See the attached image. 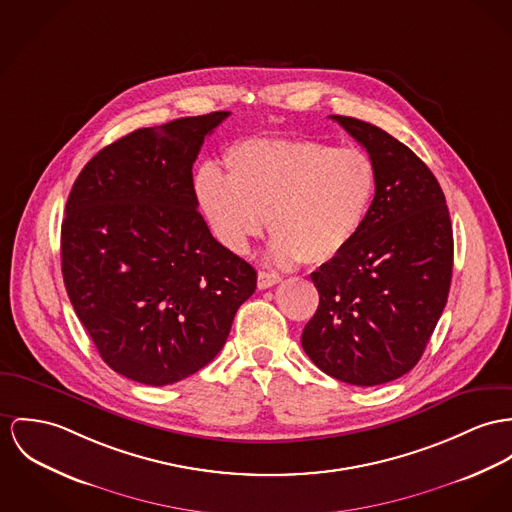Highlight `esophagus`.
<instances>
[{
	"label": "esophagus",
	"instance_id": "esophagus-1",
	"mask_svg": "<svg viewBox=\"0 0 512 512\" xmlns=\"http://www.w3.org/2000/svg\"><path fill=\"white\" fill-rule=\"evenodd\" d=\"M280 282V276L275 275V273H267V271H259V275H257V286L261 288V290H265V288H271V286H275Z\"/></svg>",
	"mask_w": 512,
	"mask_h": 512
}]
</instances>
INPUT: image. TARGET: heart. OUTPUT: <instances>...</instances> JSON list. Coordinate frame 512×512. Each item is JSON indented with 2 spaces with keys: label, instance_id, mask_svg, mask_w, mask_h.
Returning a JSON list of instances; mask_svg holds the SVG:
<instances>
[{
  "label": "heart",
  "instance_id": "b5f03b06",
  "mask_svg": "<svg viewBox=\"0 0 512 512\" xmlns=\"http://www.w3.org/2000/svg\"><path fill=\"white\" fill-rule=\"evenodd\" d=\"M228 177L198 171V204L220 241L247 253L265 218L280 265H327L362 234L378 191V169L360 148L317 140L257 138L232 146Z\"/></svg>",
  "mask_w": 512,
  "mask_h": 512
}]
</instances>
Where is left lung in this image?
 I'll return each mask as SVG.
<instances>
[{"label":"left lung","mask_w":512,"mask_h":512,"mask_svg":"<svg viewBox=\"0 0 512 512\" xmlns=\"http://www.w3.org/2000/svg\"><path fill=\"white\" fill-rule=\"evenodd\" d=\"M370 154L378 191L362 234L312 273L319 306L302 347L325 374L378 386L425 353L448 300L454 239L433 171L386 130L333 115Z\"/></svg>","instance_id":"left-lung-1"}]
</instances>
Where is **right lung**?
Returning a JSON list of instances; mask_svg holds the SVG:
<instances>
[{"instance_id":"obj_1","label":"right lung","mask_w":512,"mask_h":512,"mask_svg":"<svg viewBox=\"0 0 512 512\" xmlns=\"http://www.w3.org/2000/svg\"><path fill=\"white\" fill-rule=\"evenodd\" d=\"M230 113L140 128L81 169L62 222V275L101 358L120 376L175 384L222 351L255 269L198 212L193 163Z\"/></svg>"}]
</instances>
